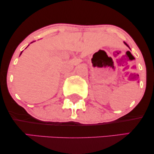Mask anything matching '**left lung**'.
I'll return each instance as SVG.
<instances>
[{
    "label": "left lung",
    "mask_w": 154,
    "mask_h": 154,
    "mask_svg": "<svg viewBox=\"0 0 154 154\" xmlns=\"http://www.w3.org/2000/svg\"><path fill=\"white\" fill-rule=\"evenodd\" d=\"M124 43H125V45H127V46H128V47L129 48H130V47H129V45H128V44H127L126 43H125V42H124Z\"/></svg>",
    "instance_id": "1"
}]
</instances>
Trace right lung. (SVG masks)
I'll list each match as a JSON object with an SVG mask.
<instances>
[{"label":"right lung","instance_id":"1","mask_svg":"<svg viewBox=\"0 0 154 154\" xmlns=\"http://www.w3.org/2000/svg\"><path fill=\"white\" fill-rule=\"evenodd\" d=\"M22 53H21V54H20V55H21V54H22Z\"/></svg>","mask_w":154,"mask_h":154}]
</instances>
